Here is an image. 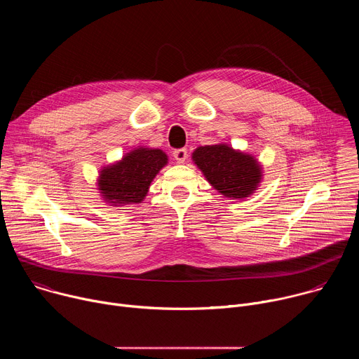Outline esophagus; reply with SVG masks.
Instances as JSON below:
<instances>
[{"mask_svg":"<svg viewBox=\"0 0 359 359\" xmlns=\"http://www.w3.org/2000/svg\"><path fill=\"white\" fill-rule=\"evenodd\" d=\"M173 156L177 161V163H184L187 161V150L186 149H176L173 151Z\"/></svg>","mask_w":359,"mask_h":359,"instance_id":"obj_1","label":"esophagus"}]
</instances>
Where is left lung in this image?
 <instances>
[{"instance_id":"8db88e82","label":"left lung","mask_w":359,"mask_h":359,"mask_svg":"<svg viewBox=\"0 0 359 359\" xmlns=\"http://www.w3.org/2000/svg\"><path fill=\"white\" fill-rule=\"evenodd\" d=\"M191 159L206 180L231 200L251 196L263 179L260 162L227 143L198 146L191 153Z\"/></svg>"}]
</instances>
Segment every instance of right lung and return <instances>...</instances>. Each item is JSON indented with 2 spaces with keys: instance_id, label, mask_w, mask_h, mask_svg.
<instances>
[{
  "instance_id": "obj_1",
  "label": "right lung",
  "mask_w": 359,
  "mask_h": 359,
  "mask_svg": "<svg viewBox=\"0 0 359 359\" xmlns=\"http://www.w3.org/2000/svg\"><path fill=\"white\" fill-rule=\"evenodd\" d=\"M168 162L162 149L135 147L121 161L100 169L96 183L102 200L114 208L140 203L147 196L153 179Z\"/></svg>"
}]
</instances>
